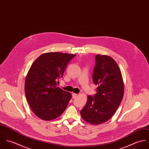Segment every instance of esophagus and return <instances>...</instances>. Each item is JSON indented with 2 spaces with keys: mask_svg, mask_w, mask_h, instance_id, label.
I'll list each match as a JSON object with an SVG mask.
<instances>
[{
  "mask_svg": "<svg viewBox=\"0 0 149 149\" xmlns=\"http://www.w3.org/2000/svg\"><path fill=\"white\" fill-rule=\"evenodd\" d=\"M77 96V94H76V93H72V97L73 98V99H74V98H76V97Z\"/></svg>",
  "mask_w": 149,
  "mask_h": 149,
  "instance_id": "1",
  "label": "esophagus"
}]
</instances>
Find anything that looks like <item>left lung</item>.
<instances>
[{
	"label": "left lung",
	"mask_w": 149,
	"mask_h": 149,
	"mask_svg": "<svg viewBox=\"0 0 149 149\" xmlns=\"http://www.w3.org/2000/svg\"><path fill=\"white\" fill-rule=\"evenodd\" d=\"M92 80L97 85L96 93L88 96L80 111L82 118L95 125L108 120L119 107L123 97L124 84L122 73L115 61L109 56L96 55Z\"/></svg>",
	"instance_id": "obj_1"
}]
</instances>
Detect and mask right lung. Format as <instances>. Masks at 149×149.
Returning <instances> with one entry per match:
<instances>
[{
	"instance_id": "right-lung-1",
	"label": "right lung",
	"mask_w": 149,
	"mask_h": 149,
	"mask_svg": "<svg viewBox=\"0 0 149 149\" xmlns=\"http://www.w3.org/2000/svg\"><path fill=\"white\" fill-rule=\"evenodd\" d=\"M75 56L60 52L44 53L30 68L24 84L26 97L33 112L40 119H54L68 106L72 95L57 87V83Z\"/></svg>"
}]
</instances>
